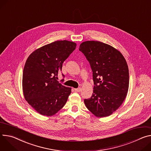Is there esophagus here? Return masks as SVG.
Listing matches in <instances>:
<instances>
[{"label":"esophagus","instance_id":"obj_1","mask_svg":"<svg viewBox=\"0 0 151 151\" xmlns=\"http://www.w3.org/2000/svg\"><path fill=\"white\" fill-rule=\"evenodd\" d=\"M75 90V91H76V92H80L81 91V88H75L74 89Z\"/></svg>","mask_w":151,"mask_h":151}]
</instances>
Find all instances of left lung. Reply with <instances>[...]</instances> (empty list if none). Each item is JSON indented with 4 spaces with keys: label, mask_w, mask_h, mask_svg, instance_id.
I'll list each match as a JSON object with an SVG mask.
<instances>
[{
    "label": "left lung",
    "mask_w": 151,
    "mask_h": 151,
    "mask_svg": "<svg viewBox=\"0 0 151 151\" xmlns=\"http://www.w3.org/2000/svg\"><path fill=\"white\" fill-rule=\"evenodd\" d=\"M89 61L94 81L91 97L84 99L95 116H110L124 101L129 88V70L123 55L116 48L98 41H86L79 46Z\"/></svg>",
    "instance_id": "8db88e82"
}]
</instances>
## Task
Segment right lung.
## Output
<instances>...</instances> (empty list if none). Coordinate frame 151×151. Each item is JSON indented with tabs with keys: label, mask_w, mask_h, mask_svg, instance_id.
Wrapping results in <instances>:
<instances>
[{
	"label": "right lung",
	"mask_w": 151,
	"mask_h": 151,
	"mask_svg": "<svg viewBox=\"0 0 151 151\" xmlns=\"http://www.w3.org/2000/svg\"><path fill=\"white\" fill-rule=\"evenodd\" d=\"M76 47L73 42L55 41L36 49L27 59L22 78L23 95L39 114L53 116L65 104L72 88L57 79L63 63Z\"/></svg>",
	"instance_id": "obj_1"
}]
</instances>
